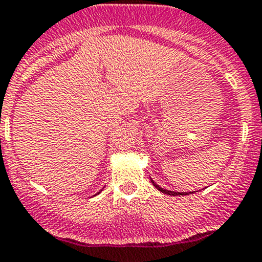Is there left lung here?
Segmentation results:
<instances>
[{"mask_svg":"<svg viewBox=\"0 0 262 262\" xmlns=\"http://www.w3.org/2000/svg\"><path fill=\"white\" fill-rule=\"evenodd\" d=\"M150 180H151V179H150ZM151 184H153V185L156 186V188L158 189L159 191H162V193H164V194H168V195H186V194H189V193H193V191H189V193H181V191L167 190V189H163V188H161V186H159V185H157V184L154 183L153 180H151Z\"/></svg>","mask_w":262,"mask_h":262,"instance_id":"left-lung-1","label":"left lung"}]
</instances>
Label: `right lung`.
<instances>
[{"label":"right lung","mask_w":262,"mask_h":262,"mask_svg":"<svg viewBox=\"0 0 262 262\" xmlns=\"http://www.w3.org/2000/svg\"><path fill=\"white\" fill-rule=\"evenodd\" d=\"M100 191H101V190H100ZM100 191H99V193H100ZM99 193H98V194H99ZM98 194H95V195H98Z\"/></svg>","instance_id":"1"}]
</instances>
